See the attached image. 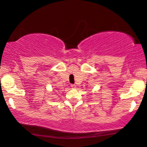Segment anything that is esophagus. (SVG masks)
<instances>
[{
  "instance_id": "esophagus-1",
  "label": "esophagus",
  "mask_w": 147,
  "mask_h": 147,
  "mask_svg": "<svg viewBox=\"0 0 147 147\" xmlns=\"http://www.w3.org/2000/svg\"><path fill=\"white\" fill-rule=\"evenodd\" d=\"M71 87L72 88H76V86L75 84H71Z\"/></svg>"
}]
</instances>
